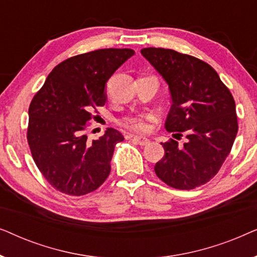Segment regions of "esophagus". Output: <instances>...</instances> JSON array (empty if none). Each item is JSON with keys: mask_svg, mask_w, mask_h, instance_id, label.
<instances>
[{"mask_svg": "<svg viewBox=\"0 0 257 257\" xmlns=\"http://www.w3.org/2000/svg\"><path fill=\"white\" fill-rule=\"evenodd\" d=\"M132 140H133V142H135V143L139 144L140 146H145V145H147V144H150V140L147 139V138H145V137H138V136H136V137H133Z\"/></svg>", "mask_w": 257, "mask_h": 257, "instance_id": "34e87169", "label": "esophagus"}]
</instances>
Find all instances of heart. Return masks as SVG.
Here are the masks:
<instances>
[{
    "mask_svg": "<svg viewBox=\"0 0 257 257\" xmlns=\"http://www.w3.org/2000/svg\"><path fill=\"white\" fill-rule=\"evenodd\" d=\"M153 119L152 113L135 114L124 117L120 120L122 127L135 132H146L150 128V121Z\"/></svg>",
    "mask_w": 257,
    "mask_h": 257,
    "instance_id": "obj_1",
    "label": "heart"
}]
</instances>
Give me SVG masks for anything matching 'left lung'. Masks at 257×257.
I'll return each instance as SVG.
<instances>
[{
  "label": "left lung",
  "instance_id": "obj_1",
  "mask_svg": "<svg viewBox=\"0 0 257 257\" xmlns=\"http://www.w3.org/2000/svg\"><path fill=\"white\" fill-rule=\"evenodd\" d=\"M164 77L172 106L165 122L177 139L163 144L165 154L154 166L160 180L177 189H193L215 177L237 135V115L230 91L209 64L194 56L164 48L142 49ZM175 137V136H174Z\"/></svg>",
  "mask_w": 257,
  "mask_h": 257
}]
</instances>
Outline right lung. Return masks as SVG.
<instances>
[{
	"mask_svg": "<svg viewBox=\"0 0 257 257\" xmlns=\"http://www.w3.org/2000/svg\"><path fill=\"white\" fill-rule=\"evenodd\" d=\"M132 49H99L70 57L49 73L29 106L27 139L38 170L52 187L80 196L96 191L111 172L115 144L124 137L107 128L89 142L85 130L106 101L105 85Z\"/></svg>",
	"mask_w": 257,
	"mask_h": 257,
	"instance_id": "add662e5",
	"label": "right lung"
}]
</instances>
